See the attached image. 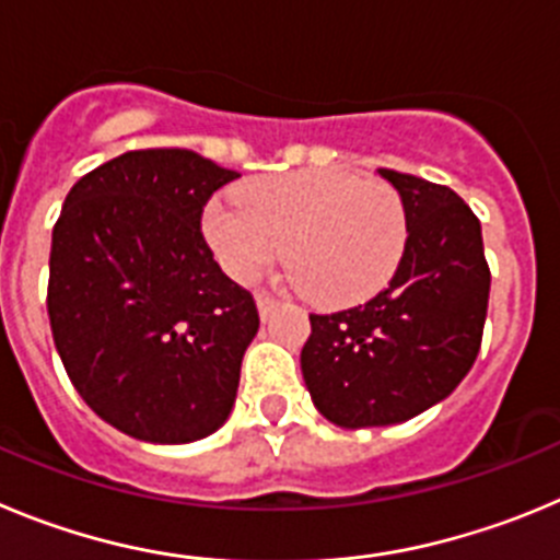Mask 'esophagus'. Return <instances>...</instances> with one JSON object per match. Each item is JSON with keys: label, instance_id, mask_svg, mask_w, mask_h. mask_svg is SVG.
<instances>
[{"label": "esophagus", "instance_id": "obj_1", "mask_svg": "<svg viewBox=\"0 0 560 560\" xmlns=\"http://www.w3.org/2000/svg\"><path fill=\"white\" fill-rule=\"evenodd\" d=\"M256 306H259L261 317H270V312L279 306V299H276V295H270V292L261 290V292H256Z\"/></svg>", "mask_w": 560, "mask_h": 560}]
</instances>
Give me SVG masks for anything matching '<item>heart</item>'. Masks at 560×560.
<instances>
[{"mask_svg":"<svg viewBox=\"0 0 560 560\" xmlns=\"http://www.w3.org/2000/svg\"><path fill=\"white\" fill-rule=\"evenodd\" d=\"M203 236L236 281H256L284 254L317 304L374 299L399 270L407 243L401 198L385 180L337 170L270 175L211 200Z\"/></svg>","mask_w":560,"mask_h":560,"instance_id":"obj_1","label":"heart"}]
</instances>
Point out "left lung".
<instances>
[{"mask_svg":"<svg viewBox=\"0 0 560 560\" xmlns=\"http://www.w3.org/2000/svg\"><path fill=\"white\" fill-rule=\"evenodd\" d=\"M396 186L407 243L390 284L365 304L310 315L301 371L340 427L399 424L446 399L475 365L491 270L480 220L450 186L380 170Z\"/></svg>","mask_w":560,"mask_h":560,"instance_id":"obj_1","label":"left lung"}]
</instances>
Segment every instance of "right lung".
Returning a JSON list of instances; mask_svg holds the SVG:
<instances>
[{
	"label": "right lung",
	"mask_w": 560,
	"mask_h": 560,
	"mask_svg": "<svg viewBox=\"0 0 560 560\" xmlns=\"http://www.w3.org/2000/svg\"><path fill=\"white\" fill-rule=\"evenodd\" d=\"M236 178L192 150H130L85 173L60 209L55 349L85 405L125 435L198 441L234 407L259 312L220 270L200 218Z\"/></svg>",
	"instance_id": "right-lung-1"
}]
</instances>
